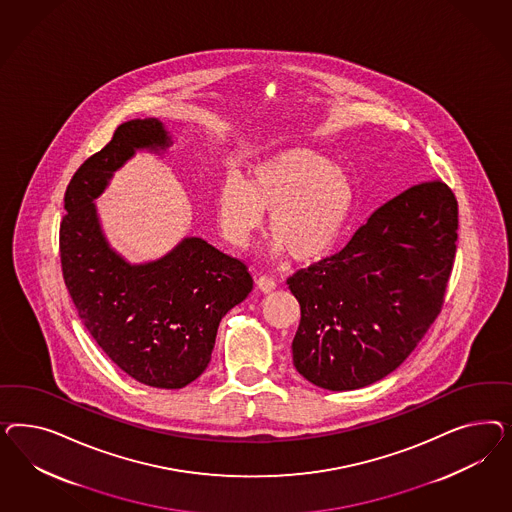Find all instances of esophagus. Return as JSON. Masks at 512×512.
Here are the masks:
<instances>
[{"instance_id": "1", "label": "esophagus", "mask_w": 512, "mask_h": 512, "mask_svg": "<svg viewBox=\"0 0 512 512\" xmlns=\"http://www.w3.org/2000/svg\"><path fill=\"white\" fill-rule=\"evenodd\" d=\"M257 287H259L263 293H272V291L278 287V283H276V279L261 276V278L257 279Z\"/></svg>"}]
</instances>
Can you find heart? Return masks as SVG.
<instances>
[{
    "mask_svg": "<svg viewBox=\"0 0 512 512\" xmlns=\"http://www.w3.org/2000/svg\"><path fill=\"white\" fill-rule=\"evenodd\" d=\"M353 208V186L345 172L310 148H291L255 165L248 184L227 178L217 195L223 236L248 248L268 216L274 251L311 263L336 244Z\"/></svg>",
    "mask_w": 512,
    "mask_h": 512,
    "instance_id": "obj_1",
    "label": "heart"
}]
</instances>
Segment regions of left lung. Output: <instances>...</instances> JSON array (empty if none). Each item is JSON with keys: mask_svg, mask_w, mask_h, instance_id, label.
<instances>
[{"mask_svg": "<svg viewBox=\"0 0 512 512\" xmlns=\"http://www.w3.org/2000/svg\"><path fill=\"white\" fill-rule=\"evenodd\" d=\"M456 240L458 201L426 180L379 206L341 251L295 272L298 373L355 390L394 372L441 313Z\"/></svg>", "mask_w": 512, "mask_h": 512, "instance_id": "obj_1", "label": "left lung"}]
</instances>
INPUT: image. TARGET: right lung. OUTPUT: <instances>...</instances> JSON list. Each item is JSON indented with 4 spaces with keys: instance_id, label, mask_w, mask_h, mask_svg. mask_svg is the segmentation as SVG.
<instances>
[{
    "instance_id": "right-lung-1",
    "label": "right lung",
    "mask_w": 512,
    "mask_h": 512,
    "mask_svg": "<svg viewBox=\"0 0 512 512\" xmlns=\"http://www.w3.org/2000/svg\"><path fill=\"white\" fill-rule=\"evenodd\" d=\"M171 144L155 118L120 125L73 174L60 223L63 281L80 321L122 372L155 388H184L206 370L219 321L253 289L246 264L195 236L154 263L129 264L109 248L93 199L135 150Z\"/></svg>"
}]
</instances>
